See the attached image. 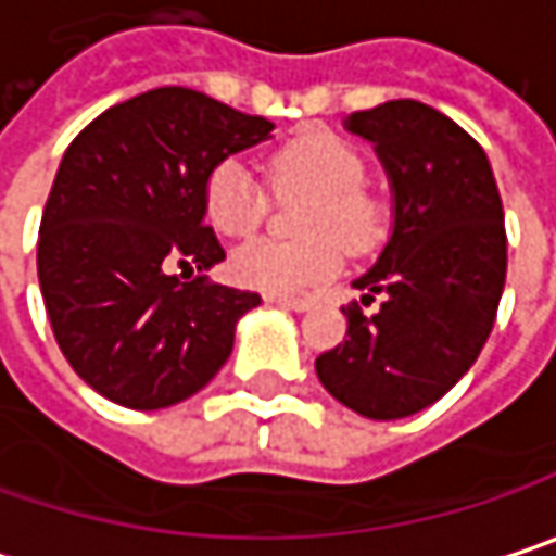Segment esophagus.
<instances>
[{"instance_id": "obj_1", "label": "esophagus", "mask_w": 556, "mask_h": 556, "mask_svg": "<svg viewBox=\"0 0 556 556\" xmlns=\"http://www.w3.org/2000/svg\"><path fill=\"white\" fill-rule=\"evenodd\" d=\"M270 305L279 308H289V312H308L312 308V299H295V295H267Z\"/></svg>"}]
</instances>
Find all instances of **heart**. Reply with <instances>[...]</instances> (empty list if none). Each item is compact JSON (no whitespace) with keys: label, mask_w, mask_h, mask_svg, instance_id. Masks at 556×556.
Masks as SVG:
<instances>
[{"label":"heart","mask_w":556,"mask_h":556,"mask_svg":"<svg viewBox=\"0 0 556 556\" xmlns=\"http://www.w3.org/2000/svg\"><path fill=\"white\" fill-rule=\"evenodd\" d=\"M270 184L279 197H312L302 213L299 235L305 241H248L231 254L238 282L270 292L295 295L325 286L343 270V248L366 251L379 238V206L363 193L366 165L343 139L308 129L270 155ZM206 223L226 238L254 235L267 216V193L254 172L238 162H219L203 184Z\"/></svg>","instance_id":"1"}]
</instances>
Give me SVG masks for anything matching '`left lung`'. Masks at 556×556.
<instances>
[{
  "label": "left lung",
  "instance_id": "obj_1",
  "mask_svg": "<svg viewBox=\"0 0 556 556\" xmlns=\"http://www.w3.org/2000/svg\"><path fill=\"white\" fill-rule=\"evenodd\" d=\"M372 142L391 187V235L353 279L346 340L315 359L321 384L369 420L427 410L480 356L506 282V226L496 177L478 142L435 108L401 98L343 121Z\"/></svg>",
  "mask_w": 556,
  "mask_h": 556
}]
</instances>
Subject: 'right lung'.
Returning a JSON list of instances; mask_svg holds the SVG:
<instances>
[{"label": "right lung", "instance_id": "add662e5", "mask_svg": "<svg viewBox=\"0 0 556 556\" xmlns=\"http://www.w3.org/2000/svg\"><path fill=\"white\" fill-rule=\"evenodd\" d=\"M274 124L193 88H152L73 139L43 206L37 279L76 376L129 410L193 397L226 366L257 292L180 282L226 251L203 213L206 175L274 139Z\"/></svg>", "mask_w": 556, "mask_h": 556}]
</instances>
